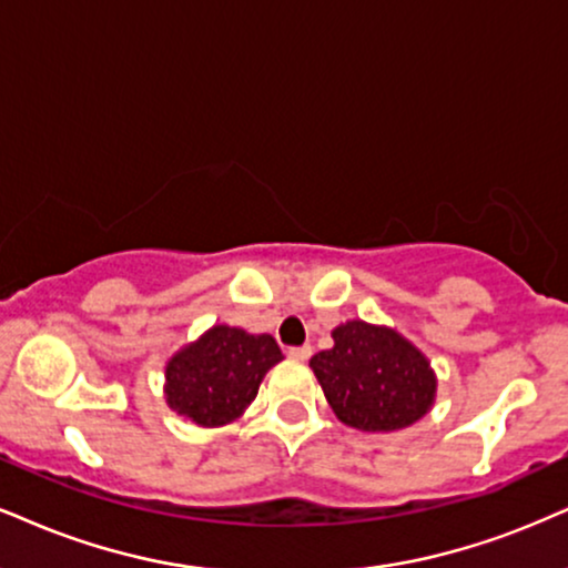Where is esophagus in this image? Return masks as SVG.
I'll use <instances>...</instances> for the list:
<instances>
[{"mask_svg":"<svg viewBox=\"0 0 568 568\" xmlns=\"http://www.w3.org/2000/svg\"><path fill=\"white\" fill-rule=\"evenodd\" d=\"M311 353H313L311 345H303V347H290V349H286V355H290L292 361H307V358H311Z\"/></svg>","mask_w":568,"mask_h":568,"instance_id":"obj_1","label":"esophagus"}]
</instances>
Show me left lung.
Listing matches in <instances>:
<instances>
[{"mask_svg":"<svg viewBox=\"0 0 568 568\" xmlns=\"http://www.w3.org/2000/svg\"><path fill=\"white\" fill-rule=\"evenodd\" d=\"M334 347L311 368L342 424L361 432H400L432 410L437 374L397 328L349 318L332 332Z\"/></svg>","mask_w":568,"mask_h":568,"instance_id":"8db88e82","label":"left lung"}]
</instances>
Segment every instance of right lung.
I'll return each mask as SVG.
<instances>
[{
	"instance_id": "right-lung-1",
	"label": "right lung",
	"mask_w": 568,
	"mask_h": 568,
	"mask_svg": "<svg viewBox=\"0 0 568 568\" xmlns=\"http://www.w3.org/2000/svg\"><path fill=\"white\" fill-rule=\"evenodd\" d=\"M282 361L271 334L215 324L168 358L165 403L202 429L234 424L257 397L265 374Z\"/></svg>"
}]
</instances>
